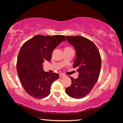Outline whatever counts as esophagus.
Returning <instances> with one entry per match:
<instances>
[{
  "label": "esophagus",
  "instance_id": "esophagus-1",
  "mask_svg": "<svg viewBox=\"0 0 123 123\" xmlns=\"http://www.w3.org/2000/svg\"><path fill=\"white\" fill-rule=\"evenodd\" d=\"M60 78H64V76H65V75H64V74H60Z\"/></svg>",
  "mask_w": 123,
  "mask_h": 123
}]
</instances>
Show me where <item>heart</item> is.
Returning <instances> with one entry per match:
<instances>
[{
	"instance_id": "1",
	"label": "heart",
	"mask_w": 123,
	"mask_h": 123,
	"mask_svg": "<svg viewBox=\"0 0 123 123\" xmlns=\"http://www.w3.org/2000/svg\"><path fill=\"white\" fill-rule=\"evenodd\" d=\"M64 49H72V48L70 47H66Z\"/></svg>"
}]
</instances>
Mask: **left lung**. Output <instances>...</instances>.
<instances>
[{"label":"left lung","instance_id":"8db88e82","mask_svg":"<svg viewBox=\"0 0 123 123\" xmlns=\"http://www.w3.org/2000/svg\"><path fill=\"white\" fill-rule=\"evenodd\" d=\"M66 37L76 51L73 67L79 73L78 78L70 77L72 85L66 89V92L73 98L80 99L90 92L98 80L101 56L96 45L89 39L80 36Z\"/></svg>","mask_w":123,"mask_h":123}]
</instances>
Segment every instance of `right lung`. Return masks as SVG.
<instances>
[{"label": "right lung", "mask_w": 123, "mask_h": 123, "mask_svg": "<svg viewBox=\"0 0 123 123\" xmlns=\"http://www.w3.org/2000/svg\"><path fill=\"white\" fill-rule=\"evenodd\" d=\"M63 41V35H36L20 48L17 62L18 75L25 91L35 98L48 96L52 84L59 79L57 73L45 72L42 64L51 60L54 49Z\"/></svg>", "instance_id": "1"}]
</instances>
